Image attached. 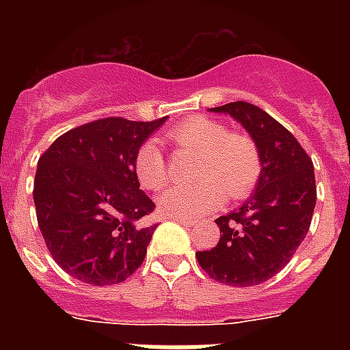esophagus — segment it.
<instances>
[{
	"instance_id": "34e87169",
	"label": "esophagus",
	"mask_w": 350,
	"mask_h": 350,
	"mask_svg": "<svg viewBox=\"0 0 350 350\" xmlns=\"http://www.w3.org/2000/svg\"><path fill=\"white\" fill-rule=\"evenodd\" d=\"M170 219H174V221H178V224L187 225V227H191V225L194 224V219L192 218H176V216H170Z\"/></svg>"
}]
</instances>
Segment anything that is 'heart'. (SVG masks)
I'll return each mask as SVG.
<instances>
[{"mask_svg":"<svg viewBox=\"0 0 350 350\" xmlns=\"http://www.w3.org/2000/svg\"><path fill=\"white\" fill-rule=\"evenodd\" d=\"M167 142L196 154L192 174L200 181L181 183L161 192L159 211L176 218H196L213 213L229 200H243L261 176V154L243 132H229L221 121L192 116L167 132ZM134 172L142 187L158 191L169 181V165L152 142L143 143L134 158Z\"/></svg>","mask_w":350,"mask_h":350,"instance_id":"b5f03b06","label":"heart"}]
</instances>
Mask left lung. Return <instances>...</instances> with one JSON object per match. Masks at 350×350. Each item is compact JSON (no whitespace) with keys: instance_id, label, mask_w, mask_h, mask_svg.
Masks as SVG:
<instances>
[{"instance_id":"8db88e82","label":"left lung","mask_w":350,"mask_h":350,"mask_svg":"<svg viewBox=\"0 0 350 350\" xmlns=\"http://www.w3.org/2000/svg\"><path fill=\"white\" fill-rule=\"evenodd\" d=\"M211 111L229 114L249 132L260 148L261 176L241 207L216 219L218 245L198 250V263L225 285H260L287 265L309 232L316 205L312 159L260 107L234 101Z\"/></svg>"}]
</instances>
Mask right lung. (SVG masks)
<instances>
[{
	"mask_svg": "<svg viewBox=\"0 0 350 350\" xmlns=\"http://www.w3.org/2000/svg\"><path fill=\"white\" fill-rule=\"evenodd\" d=\"M167 118H103L59 136L38 161L34 205L57 265L89 285H116L145 260L154 202L134 172L137 148Z\"/></svg>",
	"mask_w": 350,
	"mask_h": 350,
	"instance_id": "add662e5",
	"label": "right lung"
}]
</instances>
